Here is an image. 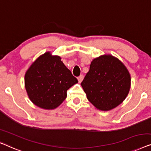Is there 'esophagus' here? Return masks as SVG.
Here are the masks:
<instances>
[{
    "mask_svg": "<svg viewBox=\"0 0 151 151\" xmlns=\"http://www.w3.org/2000/svg\"><path fill=\"white\" fill-rule=\"evenodd\" d=\"M83 79H84V76H83V75H80L79 77L78 78V81H79L80 83L82 82V81L83 80Z\"/></svg>",
    "mask_w": 151,
    "mask_h": 151,
    "instance_id": "esophagus-1",
    "label": "esophagus"
}]
</instances>
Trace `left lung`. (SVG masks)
<instances>
[{
    "instance_id": "1",
    "label": "left lung",
    "mask_w": 151,
    "mask_h": 151,
    "mask_svg": "<svg viewBox=\"0 0 151 151\" xmlns=\"http://www.w3.org/2000/svg\"><path fill=\"white\" fill-rule=\"evenodd\" d=\"M81 85L87 99L96 108L109 111L125 99L129 92L131 76L121 60L105 54L93 60Z\"/></svg>"
}]
</instances>
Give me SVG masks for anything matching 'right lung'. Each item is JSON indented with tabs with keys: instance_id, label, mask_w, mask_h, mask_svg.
I'll return each instance as SVG.
<instances>
[{
	"instance_id": "1",
	"label": "right lung",
	"mask_w": 151,
	"mask_h": 151,
	"mask_svg": "<svg viewBox=\"0 0 151 151\" xmlns=\"http://www.w3.org/2000/svg\"><path fill=\"white\" fill-rule=\"evenodd\" d=\"M25 88L35 105L53 110L67 97V91L78 83L58 56L47 52L39 56L25 73Z\"/></svg>"
}]
</instances>
